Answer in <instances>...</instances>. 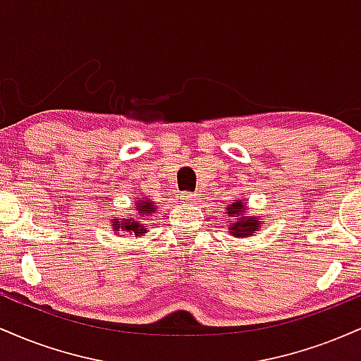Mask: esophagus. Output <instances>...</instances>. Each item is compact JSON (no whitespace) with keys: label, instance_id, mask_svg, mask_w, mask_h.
<instances>
[{"label":"esophagus","instance_id":"34e87169","mask_svg":"<svg viewBox=\"0 0 361 361\" xmlns=\"http://www.w3.org/2000/svg\"><path fill=\"white\" fill-rule=\"evenodd\" d=\"M180 200L183 202V204H195V202H197V197H195V193L185 192L180 195Z\"/></svg>","mask_w":361,"mask_h":361}]
</instances>
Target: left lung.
<instances>
[{
  "label": "left lung",
  "instance_id": "left-lung-1",
  "mask_svg": "<svg viewBox=\"0 0 361 361\" xmlns=\"http://www.w3.org/2000/svg\"><path fill=\"white\" fill-rule=\"evenodd\" d=\"M227 214V233L234 238H251L261 229L264 219L261 215H251L247 212V204L244 200H233L226 209Z\"/></svg>",
  "mask_w": 361,
  "mask_h": 361
}]
</instances>
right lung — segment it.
Returning a JSON list of instances; mask_svg holds the SVG:
<instances>
[{
  "label": "right lung",
  "instance_id": "add662e5",
  "mask_svg": "<svg viewBox=\"0 0 361 361\" xmlns=\"http://www.w3.org/2000/svg\"><path fill=\"white\" fill-rule=\"evenodd\" d=\"M157 210V205L152 202V198L140 195L135 198V204L132 207V215L128 217H114L111 219V229L118 235L130 234V235H144L147 233V224L149 217Z\"/></svg>",
  "mask_w": 361,
  "mask_h": 361
}]
</instances>
